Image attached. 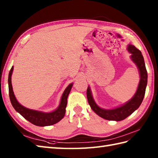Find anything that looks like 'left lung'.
<instances>
[{
  "mask_svg": "<svg viewBox=\"0 0 158 158\" xmlns=\"http://www.w3.org/2000/svg\"><path fill=\"white\" fill-rule=\"evenodd\" d=\"M127 50L132 54L131 59L138 66L140 76L138 89H137L135 96L130 101L118 108L110 110L102 109L100 108L95 103L91 94L89 88H88V89H87V98H88L89 105L94 111L100 117H102L103 119L114 120L117 122L126 119L127 117H128L139 108L143 102L144 96H145L146 86L147 84V72L143 56L141 52L134 45H129L127 47Z\"/></svg>",
  "mask_w": 158,
  "mask_h": 158,
  "instance_id": "1",
  "label": "left lung"
}]
</instances>
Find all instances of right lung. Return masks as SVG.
<instances>
[{"instance_id":"1","label":"right lung","mask_w":158,"mask_h":158,"mask_svg":"<svg viewBox=\"0 0 158 158\" xmlns=\"http://www.w3.org/2000/svg\"><path fill=\"white\" fill-rule=\"evenodd\" d=\"M13 70V67L12 66L9 71L8 78L9 94L11 105L16 111H18L20 115H22L26 120H28V122L32 123V124H34L35 126H51L60 122L65 115L66 107L67 105V98H68L70 89L72 88L73 83H70L64 90V92L62 96L61 101H60V104L58 108L55 110L54 111L51 113H43L36 111V110H35L26 108V107L23 106L17 101L14 94H13L11 84V75Z\"/></svg>"}]
</instances>
